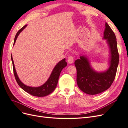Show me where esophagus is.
<instances>
[{"label":"esophagus","mask_w":128,"mask_h":128,"mask_svg":"<svg viewBox=\"0 0 128 128\" xmlns=\"http://www.w3.org/2000/svg\"><path fill=\"white\" fill-rule=\"evenodd\" d=\"M67 61L69 64H72L74 62V58L72 56H68V59H67Z\"/></svg>","instance_id":"esophagus-1"}]
</instances>
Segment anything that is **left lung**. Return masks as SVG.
<instances>
[{"mask_svg":"<svg viewBox=\"0 0 128 128\" xmlns=\"http://www.w3.org/2000/svg\"><path fill=\"white\" fill-rule=\"evenodd\" d=\"M103 39L106 40L110 53V67L106 71H95L86 56H80V59L75 61L77 85L80 90L88 94H96L107 90L113 83L116 73L119 61L116 38L106 22Z\"/></svg>","mask_w":128,"mask_h":128,"instance_id":"obj_1","label":"left lung"}]
</instances>
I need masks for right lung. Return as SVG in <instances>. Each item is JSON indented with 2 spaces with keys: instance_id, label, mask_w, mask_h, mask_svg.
<instances>
[{
  "instance_id": "1",
  "label": "right lung",
  "mask_w": 128,
  "mask_h": 128,
  "mask_svg": "<svg viewBox=\"0 0 128 128\" xmlns=\"http://www.w3.org/2000/svg\"><path fill=\"white\" fill-rule=\"evenodd\" d=\"M26 26V25H25L24 26H23L21 29H20L18 31L16 34V36L15 37L13 45L15 44V42H16V40L18 36L19 35V34H20V32H21L22 31L24 30ZM11 59L13 64L14 76L18 86H20L23 90L25 91L26 92L30 94L36 96H40H40H48L50 94H51V93L55 90V88H56L57 86L58 80H59L61 72L67 65V64L66 62V61L65 59L61 60L56 64L54 68L53 69L48 79L43 85H42V86L38 87H31L24 84L19 79L17 75L16 70H15L14 61L13 60L12 56V55Z\"/></svg>"
}]
</instances>
